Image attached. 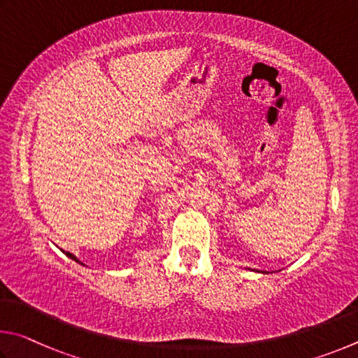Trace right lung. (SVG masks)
Segmentation results:
<instances>
[{"label": "right lung", "mask_w": 358, "mask_h": 358, "mask_svg": "<svg viewBox=\"0 0 358 358\" xmlns=\"http://www.w3.org/2000/svg\"><path fill=\"white\" fill-rule=\"evenodd\" d=\"M64 253H66V255H67V256H69V258H71V259H73V261H75V262H78V264H83V262H80V261H78V259H77V256H73V255H72V253H69V252H64ZM83 266H85V264H83Z\"/></svg>", "instance_id": "add662e5"}]
</instances>
